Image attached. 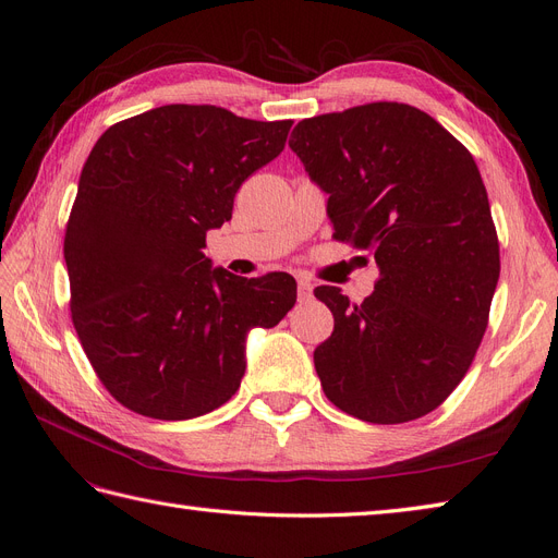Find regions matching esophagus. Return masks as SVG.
<instances>
[{
    "instance_id": "34e87169",
    "label": "esophagus",
    "mask_w": 558,
    "mask_h": 558,
    "mask_svg": "<svg viewBox=\"0 0 558 558\" xmlns=\"http://www.w3.org/2000/svg\"><path fill=\"white\" fill-rule=\"evenodd\" d=\"M312 293H314V283L310 279H298V300L310 302Z\"/></svg>"
}]
</instances>
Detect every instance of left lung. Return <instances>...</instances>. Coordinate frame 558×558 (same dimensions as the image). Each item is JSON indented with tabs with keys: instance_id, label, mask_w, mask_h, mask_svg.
<instances>
[{
	"instance_id": "8db88e82",
	"label": "left lung",
	"mask_w": 558,
	"mask_h": 558,
	"mask_svg": "<svg viewBox=\"0 0 558 558\" xmlns=\"http://www.w3.org/2000/svg\"><path fill=\"white\" fill-rule=\"evenodd\" d=\"M289 146L328 195L337 240L373 253V295H314L335 316L314 351L326 398L369 424L433 412L465 377L500 277L498 238L470 150L410 105L300 121Z\"/></svg>"
}]
</instances>
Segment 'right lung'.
<instances>
[{"instance_id":"1","label":"right lung","mask_w":558,"mask_h":558,"mask_svg":"<svg viewBox=\"0 0 558 558\" xmlns=\"http://www.w3.org/2000/svg\"><path fill=\"white\" fill-rule=\"evenodd\" d=\"M211 105H167L111 125L93 146L64 234L72 320L107 391L165 421L228 402L246 335L295 305V279L211 267L207 232L289 137Z\"/></svg>"}]
</instances>
